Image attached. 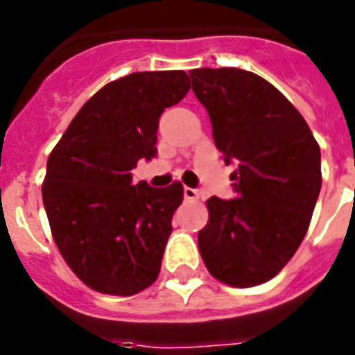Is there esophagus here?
<instances>
[{
    "instance_id": "obj_1",
    "label": "esophagus",
    "mask_w": 355,
    "mask_h": 355,
    "mask_svg": "<svg viewBox=\"0 0 355 355\" xmlns=\"http://www.w3.org/2000/svg\"><path fill=\"white\" fill-rule=\"evenodd\" d=\"M184 199H186V200H197V199H199V191H197L195 188H188V186H186V188H184Z\"/></svg>"
}]
</instances>
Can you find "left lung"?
Wrapping results in <instances>:
<instances>
[{
    "label": "left lung",
    "instance_id": "left-lung-1",
    "mask_svg": "<svg viewBox=\"0 0 355 355\" xmlns=\"http://www.w3.org/2000/svg\"><path fill=\"white\" fill-rule=\"evenodd\" d=\"M191 90L223 160L236 164L234 199H208L197 236L206 269L234 287L270 280L293 258L319 199L320 149L306 119L252 71L199 68Z\"/></svg>",
    "mask_w": 355,
    "mask_h": 355
}]
</instances>
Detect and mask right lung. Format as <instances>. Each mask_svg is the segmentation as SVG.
Instances as JSON below:
<instances>
[{"instance_id":"right-lung-1","label":"right lung","mask_w":355,"mask_h":355,"mask_svg":"<svg viewBox=\"0 0 355 355\" xmlns=\"http://www.w3.org/2000/svg\"><path fill=\"white\" fill-rule=\"evenodd\" d=\"M189 90L188 75L139 71L90 97L47 160L42 199L53 239L86 286L128 297L158 278L182 184H132L158 153V119Z\"/></svg>"}]
</instances>
